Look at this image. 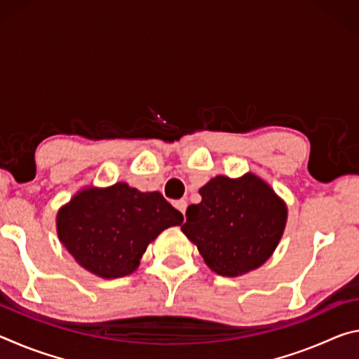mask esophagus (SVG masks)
Listing matches in <instances>:
<instances>
[{
    "label": "esophagus",
    "instance_id": "34e87169",
    "mask_svg": "<svg viewBox=\"0 0 359 359\" xmlns=\"http://www.w3.org/2000/svg\"><path fill=\"white\" fill-rule=\"evenodd\" d=\"M187 205H188V204H187L185 199H179V201H175V203H174V208L177 209L179 212H182V214H185Z\"/></svg>",
    "mask_w": 359,
    "mask_h": 359
}]
</instances>
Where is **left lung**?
<instances>
[{"label":"left lung","instance_id":"obj_1","mask_svg":"<svg viewBox=\"0 0 359 359\" xmlns=\"http://www.w3.org/2000/svg\"><path fill=\"white\" fill-rule=\"evenodd\" d=\"M203 201L187 209L182 231L217 274L236 277L259 267L276 250L287 205L253 174L224 175L199 190Z\"/></svg>","mask_w":359,"mask_h":359}]
</instances>
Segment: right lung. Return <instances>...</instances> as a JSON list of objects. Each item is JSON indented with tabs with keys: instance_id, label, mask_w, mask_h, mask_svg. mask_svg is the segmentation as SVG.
Listing matches in <instances>:
<instances>
[{
	"instance_id": "add662e5",
	"label": "right lung",
	"mask_w": 359,
	"mask_h": 359,
	"mask_svg": "<svg viewBox=\"0 0 359 359\" xmlns=\"http://www.w3.org/2000/svg\"><path fill=\"white\" fill-rule=\"evenodd\" d=\"M184 222L161 193L126 184L88 188L58 212V238L85 269L115 278L131 274L163 229Z\"/></svg>"
}]
</instances>
